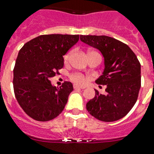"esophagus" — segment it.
<instances>
[{
  "label": "esophagus",
  "mask_w": 154,
  "mask_h": 154,
  "mask_svg": "<svg viewBox=\"0 0 154 154\" xmlns=\"http://www.w3.org/2000/svg\"><path fill=\"white\" fill-rule=\"evenodd\" d=\"M85 87L78 86V85H74V89H84Z\"/></svg>",
  "instance_id": "obj_1"
}]
</instances>
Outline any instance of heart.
Masks as SVG:
<instances>
[{
    "label": "heart",
    "mask_w": 154,
    "mask_h": 154,
    "mask_svg": "<svg viewBox=\"0 0 154 154\" xmlns=\"http://www.w3.org/2000/svg\"><path fill=\"white\" fill-rule=\"evenodd\" d=\"M71 55H72V51H69L68 53L65 55L64 58H63V61H64L65 63H68L70 62ZM69 78L73 83H77V84H83V83H85V81H86V79H85L84 75L80 73H78V72L71 74Z\"/></svg>",
    "instance_id": "b5f03b06"
}]
</instances>
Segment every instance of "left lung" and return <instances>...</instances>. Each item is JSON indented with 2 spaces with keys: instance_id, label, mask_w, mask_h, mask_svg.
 Segmentation results:
<instances>
[{
  "instance_id": "obj_1",
  "label": "left lung",
  "mask_w": 154,
  "mask_h": 154,
  "mask_svg": "<svg viewBox=\"0 0 154 154\" xmlns=\"http://www.w3.org/2000/svg\"><path fill=\"white\" fill-rule=\"evenodd\" d=\"M81 41L98 49L105 60V70L96 83L106 85V93L95 90L87 103V111L99 121L122 119L137 102L141 87V64L127 44L106 35H80Z\"/></svg>"
}]
</instances>
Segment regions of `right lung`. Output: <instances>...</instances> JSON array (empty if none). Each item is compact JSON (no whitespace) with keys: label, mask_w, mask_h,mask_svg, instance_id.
<instances>
[{"label":"right lung","mask_w":154,"mask_h":154,"mask_svg":"<svg viewBox=\"0 0 154 154\" xmlns=\"http://www.w3.org/2000/svg\"><path fill=\"white\" fill-rule=\"evenodd\" d=\"M79 35H42L27 42L20 50L13 69V90L17 102L36 121L52 120L63 110L71 82L53 87L50 78L63 67V57L79 41Z\"/></svg>","instance_id":"right-lung-1"}]
</instances>
